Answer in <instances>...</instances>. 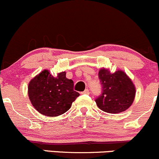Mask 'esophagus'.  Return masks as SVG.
I'll return each instance as SVG.
<instances>
[{"instance_id": "esophagus-1", "label": "esophagus", "mask_w": 159, "mask_h": 159, "mask_svg": "<svg viewBox=\"0 0 159 159\" xmlns=\"http://www.w3.org/2000/svg\"><path fill=\"white\" fill-rule=\"evenodd\" d=\"M81 93H82V94H89L90 91L88 89H85L83 92H81Z\"/></svg>"}]
</instances>
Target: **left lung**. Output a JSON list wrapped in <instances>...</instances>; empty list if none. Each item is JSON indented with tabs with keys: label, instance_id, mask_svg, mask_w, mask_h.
Returning a JSON list of instances; mask_svg holds the SVG:
<instances>
[{
	"label": "left lung",
	"instance_id": "left-lung-1",
	"mask_svg": "<svg viewBox=\"0 0 159 159\" xmlns=\"http://www.w3.org/2000/svg\"><path fill=\"white\" fill-rule=\"evenodd\" d=\"M98 78L101 83L102 93L95 102L100 109L107 113H118L131 106L136 95V88L124 71L117 70L110 73L108 69L101 68Z\"/></svg>",
	"mask_w": 159,
	"mask_h": 159
}]
</instances>
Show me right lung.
Returning a JSON list of instances; mask_svg holds the SVG:
<instances>
[{"instance_id": "1", "label": "right lung", "mask_w": 159, "mask_h": 159, "mask_svg": "<svg viewBox=\"0 0 159 159\" xmlns=\"http://www.w3.org/2000/svg\"><path fill=\"white\" fill-rule=\"evenodd\" d=\"M64 71L53 77L48 70H44L30 81L29 98L41 114L49 116L63 114L80 95L73 89L72 80L68 79Z\"/></svg>"}]
</instances>
